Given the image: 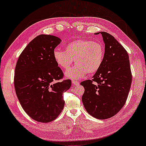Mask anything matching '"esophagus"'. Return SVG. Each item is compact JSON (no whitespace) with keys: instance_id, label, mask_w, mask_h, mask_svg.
<instances>
[{"instance_id":"34e87169","label":"esophagus","mask_w":146,"mask_h":146,"mask_svg":"<svg viewBox=\"0 0 146 146\" xmlns=\"http://www.w3.org/2000/svg\"><path fill=\"white\" fill-rule=\"evenodd\" d=\"M79 83L80 82L77 81V80H72V84L73 85H78V84H79Z\"/></svg>"}]
</instances>
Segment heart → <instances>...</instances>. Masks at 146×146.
<instances>
[{"instance_id":"1","label":"heart","mask_w":146,"mask_h":146,"mask_svg":"<svg viewBox=\"0 0 146 146\" xmlns=\"http://www.w3.org/2000/svg\"><path fill=\"white\" fill-rule=\"evenodd\" d=\"M52 56L56 64L64 70L69 69L75 61L77 64L67 71L66 75L71 78H80L88 73H96L101 68L105 57V49L99 42L78 39L67 44L65 50L55 48Z\"/></svg>"}]
</instances>
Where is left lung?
<instances>
[{"label": "left lung", "mask_w": 146, "mask_h": 146, "mask_svg": "<svg viewBox=\"0 0 146 146\" xmlns=\"http://www.w3.org/2000/svg\"><path fill=\"white\" fill-rule=\"evenodd\" d=\"M101 34L105 43L103 63L92 80L80 85L84 88L82 101L85 109L96 118L105 119L114 116L125 104L132 73L125 48L110 34Z\"/></svg>", "instance_id": "8db88e82"}]
</instances>
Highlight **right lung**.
<instances>
[{"label": "right lung", "instance_id": "add662e5", "mask_svg": "<svg viewBox=\"0 0 146 146\" xmlns=\"http://www.w3.org/2000/svg\"><path fill=\"white\" fill-rule=\"evenodd\" d=\"M62 40L41 34L28 44L16 64L14 86L25 112L36 121L48 123L63 110V94L70 88V79L61 80L63 71L55 62L53 50Z\"/></svg>", "mask_w": 146, "mask_h": 146}]
</instances>
